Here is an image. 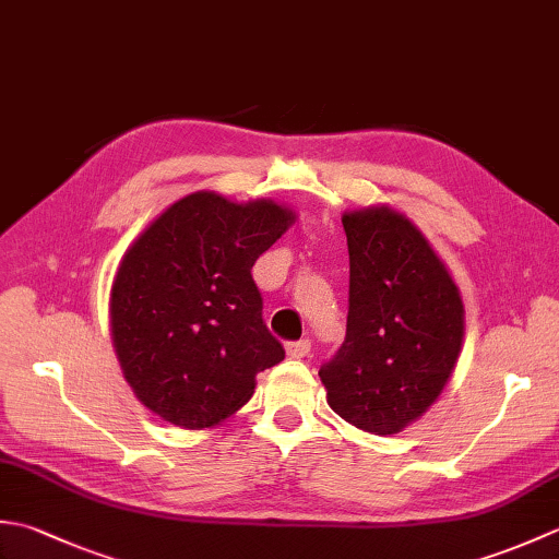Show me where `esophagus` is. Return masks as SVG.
<instances>
[{"instance_id":"1","label":"esophagus","mask_w":559,"mask_h":559,"mask_svg":"<svg viewBox=\"0 0 559 559\" xmlns=\"http://www.w3.org/2000/svg\"><path fill=\"white\" fill-rule=\"evenodd\" d=\"M310 348H312V341L310 338H300V341H290L286 350L290 358H305V355H310Z\"/></svg>"}]
</instances>
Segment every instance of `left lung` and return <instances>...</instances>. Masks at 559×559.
Returning <instances> with one entry per match:
<instances>
[{"label":"left lung","instance_id":"1","mask_svg":"<svg viewBox=\"0 0 559 559\" xmlns=\"http://www.w3.org/2000/svg\"><path fill=\"white\" fill-rule=\"evenodd\" d=\"M350 286L346 341L319 367L329 406L372 435H396L442 394L459 360L463 302L415 225L386 206L343 216Z\"/></svg>","mask_w":559,"mask_h":559}]
</instances>
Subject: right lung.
Segmentation results:
<instances>
[{"label":"right lung","instance_id":"1","mask_svg":"<svg viewBox=\"0 0 559 559\" xmlns=\"http://www.w3.org/2000/svg\"><path fill=\"white\" fill-rule=\"evenodd\" d=\"M295 213L269 199L233 204L194 192L127 249L112 283L117 358L148 411L177 427L218 425L286 358L261 317L254 261Z\"/></svg>","mask_w":559,"mask_h":559}]
</instances>
